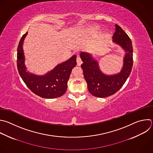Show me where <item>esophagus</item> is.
<instances>
[{
    "instance_id": "obj_1",
    "label": "esophagus",
    "mask_w": 153,
    "mask_h": 153,
    "mask_svg": "<svg viewBox=\"0 0 153 153\" xmlns=\"http://www.w3.org/2000/svg\"><path fill=\"white\" fill-rule=\"evenodd\" d=\"M76 61H77V65L78 66H80V65L82 64V61L81 60V59H80L79 56H77Z\"/></svg>"
}]
</instances>
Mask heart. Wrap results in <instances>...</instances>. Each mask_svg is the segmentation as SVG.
Here are the masks:
<instances>
[{"instance_id": "1", "label": "heart", "mask_w": 153, "mask_h": 153, "mask_svg": "<svg viewBox=\"0 0 153 153\" xmlns=\"http://www.w3.org/2000/svg\"><path fill=\"white\" fill-rule=\"evenodd\" d=\"M98 28L96 27H88L86 28L85 30V32L86 33H92V32H95L96 31H97Z\"/></svg>"}]
</instances>
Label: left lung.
Wrapping results in <instances>:
<instances>
[{
	"mask_svg": "<svg viewBox=\"0 0 153 153\" xmlns=\"http://www.w3.org/2000/svg\"><path fill=\"white\" fill-rule=\"evenodd\" d=\"M112 39L113 42L120 46L125 52L123 67L117 74H105L100 70L98 62L91 53L86 52H80V53L83 62L81 67L88 91L96 97H107L116 93L125 83L131 71L133 47L131 39L118 25H115V32Z\"/></svg>",
	"mask_w": 153,
	"mask_h": 153,
	"instance_id": "left-lung-1",
	"label": "left lung"
}]
</instances>
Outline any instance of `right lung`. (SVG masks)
Masks as SVG:
<instances>
[{
  "mask_svg": "<svg viewBox=\"0 0 153 153\" xmlns=\"http://www.w3.org/2000/svg\"><path fill=\"white\" fill-rule=\"evenodd\" d=\"M27 32L22 37L17 48V69L26 86L36 95L44 98H55L63 95L67 89L70 74L76 66V55L61 64L44 75H36L27 70L23 48Z\"/></svg>",
  "mask_w": 153,
  "mask_h": 153,
  "instance_id": "obj_1",
  "label": "right lung"
}]
</instances>
